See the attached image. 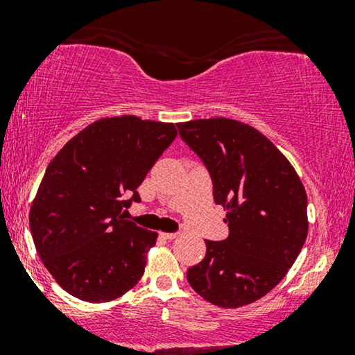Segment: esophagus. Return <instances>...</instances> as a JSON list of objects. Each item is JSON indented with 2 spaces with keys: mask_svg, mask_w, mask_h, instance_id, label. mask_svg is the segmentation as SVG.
I'll use <instances>...</instances> for the list:
<instances>
[{
  "mask_svg": "<svg viewBox=\"0 0 355 355\" xmlns=\"http://www.w3.org/2000/svg\"><path fill=\"white\" fill-rule=\"evenodd\" d=\"M160 237L165 239V240H173V239L178 237V234H172V232H162Z\"/></svg>",
  "mask_w": 355,
  "mask_h": 355,
  "instance_id": "34e87169",
  "label": "esophagus"
}]
</instances>
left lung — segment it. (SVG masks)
<instances>
[{
    "mask_svg": "<svg viewBox=\"0 0 355 355\" xmlns=\"http://www.w3.org/2000/svg\"><path fill=\"white\" fill-rule=\"evenodd\" d=\"M227 210L225 240H205L207 254L187 270L198 295L218 307L255 302L284 279L307 237V195L275 145L259 130L229 118L178 123Z\"/></svg>",
    "mask_w": 355,
    "mask_h": 355,
    "instance_id": "8db88e82",
    "label": "left lung"
}]
</instances>
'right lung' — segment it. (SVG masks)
I'll use <instances>...</instances> for the list:
<instances>
[{
  "label": "right lung",
  "instance_id": "add662e5",
  "mask_svg": "<svg viewBox=\"0 0 355 355\" xmlns=\"http://www.w3.org/2000/svg\"><path fill=\"white\" fill-rule=\"evenodd\" d=\"M177 137L173 123L101 118L73 137L46 166L30 211L40 259L68 294L110 302L135 287L157 232L123 214Z\"/></svg>",
  "mask_w": 355,
  "mask_h": 355
}]
</instances>
